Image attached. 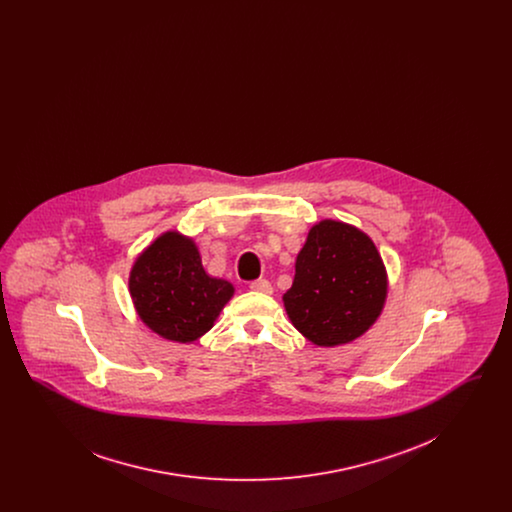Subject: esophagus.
<instances>
[{
  "label": "esophagus",
  "mask_w": 512,
  "mask_h": 512,
  "mask_svg": "<svg viewBox=\"0 0 512 512\" xmlns=\"http://www.w3.org/2000/svg\"><path fill=\"white\" fill-rule=\"evenodd\" d=\"M249 288H251L253 292L272 293V284H270L268 280H255V282H251Z\"/></svg>",
  "instance_id": "34e87169"
}]
</instances>
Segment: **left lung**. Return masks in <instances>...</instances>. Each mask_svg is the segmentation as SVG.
Masks as SVG:
<instances>
[{
  "label": "left lung",
  "instance_id": "8db88e82",
  "mask_svg": "<svg viewBox=\"0 0 512 512\" xmlns=\"http://www.w3.org/2000/svg\"><path fill=\"white\" fill-rule=\"evenodd\" d=\"M388 272L374 242L353 224L317 222L295 259L284 307L293 326L318 347L357 340L382 315Z\"/></svg>",
  "mask_w": 512,
  "mask_h": 512
}]
</instances>
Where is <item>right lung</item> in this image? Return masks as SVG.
Masks as SVG:
<instances>
[{"mask_svg": "<svg viewBox=\"0 0 512 512\" xmlns=\"http://www.w3.org/2000/svg\"><path fill=\"white\" fill-rule=\"evenodd\" d=\"M128 290L147 328L178 343L207 334L234 295L230 282L205 272L194 240L176 230L161 234L138 255Z\"/></svg>", "mask_w": 512, "mask_h": 512, "instance_id": "right-lung-1", "label": "right lung"}]
</instances>
